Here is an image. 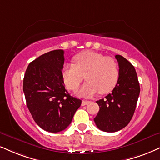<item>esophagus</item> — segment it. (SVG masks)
<instances>
[{"label":"esophagus","mask_w":160,"mask_h":160,"mask_svg":"<svg viewBox=\"0 0 160 160\" xmlns=\"http://www.w3.org/2000/svg\"><path fill=\"white\" fill-rule=\"evenodd\" d=\"M88 103H89V101L88 100H82V106H86Z\"/></svg>","instance_id":"esophagus-1"}]
</instances>
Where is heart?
Wrapping results in <instances>:
<instances>
[{
    "instance_id": "1",
    "label": "heart",
    "mask_w": 160,
    "mask_h": 160,
    "mask_svg": "<svg viewBox=\"0 0 160 160\" xmlns=\"http://www.w3.org/2000/svg\"><path fill=\"white\" fill-rule=\"evenodd\" d=\"M74 64L66 63L62 70V80L70 90L75 91L85 78L87 81L79 94L92 96L110 92L119 78L118 64L114 58L92 51L78 54L74 58Z\"/></svg>"
}]
</instances>
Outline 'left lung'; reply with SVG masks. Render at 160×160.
Wrapping results in <instances>:
<instances>
[{"label":"left lung","mask_w":160,"mask_h":160,"mask_svg":"<svg viewBox=\"0 0 160 160\" xmlns=\"http://www.w3.org/2000/svg\"><path fill=\"white\" fill-rule=\"evenodd\" d=\"M119 65V78L111 94L97 101L100 106L94 119L99 129L116 132L130 122L136 108L140 88L134 66L122 56H115Z\"/></svg>","instance_id":"left-lung-1"}]
</instances>
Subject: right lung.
I'll use <instances>...</instances> for the list:
<instances>
[{"label": "right lung", "instance_id": "right-lung-1", "mask_svg": "<svg viewBox=\"0 0 160 160\" xmlns=\"http://www.w3.org/2000/svg\"><path fill=\"white\" fill-rule=\"evenodd\" d=\"M64 60L62 49L42 54L29 64L23 78L26 105L34 120L52 133L65 130L82 102L65 88L62 77Z\"/></svg>", "mask_w": 160, "mask_h": 160}]
</instances>
